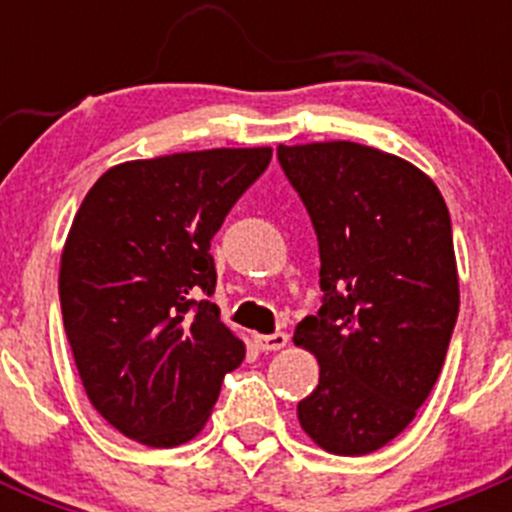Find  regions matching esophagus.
<instances>
[{"mask_svg": "<svg viewBox=\"0 0 512 512\" xmlns=\"http://www.w3.org/2000/svg\"><path fill=\"white\" fill-rule=\"evenodd\" d=\"M287 334L275 332V334H255V347L260 352H280L282 347H287Z\"/></svg>", "mask_w": 512, "mask_h": 512, "instance_id": "34e87169", "label": "esophagus"}]
</instances>
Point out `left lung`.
Returning a JSON list of instances; mask_svg holds the SVG:
<instances>
[{
    "mask_svg": "<svg viewBox=\"0 0 512 512\" xmlns=\"http://www.w3.org/2000/svg\"><path fill=\"white\" fill-rule=\"evenodd\" d=\"M319 242L322 307L294 329L319 361L304 433L337 456L399 436L431 394L458 317L446 200L409 160L352 141L277 148Z\"/></svg>",
    "mask_w": 512,
    "mask_h": 512,
    "instance_id": "8db88e82",
    "label": "left lung"
}]
</instances>
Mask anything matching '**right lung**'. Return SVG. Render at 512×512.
<instances>
[{
	"label": "right lung",
	"mask_w": 512,
	"mask_h": 512,
	"mask_svg": "<svg viewBox=\"0 0 512 512\" xmlns=\"http://www.w3.org/2000/svg\"><path fill=\"white\" fill-rule=\"evenodd\" d=\"M272 148H213L113 165L86 193L59 299L94 409L123 436L173 448L203 431L245 344L220 322L210 240Z\"/></svg>",
	"instance_id": "right-lung-1"
}]
</instances>
